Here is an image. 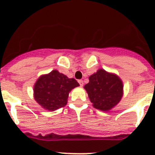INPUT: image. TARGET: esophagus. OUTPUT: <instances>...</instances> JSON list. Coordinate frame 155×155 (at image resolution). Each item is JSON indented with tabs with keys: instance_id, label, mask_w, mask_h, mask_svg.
Masks as SVG:
<instances>
[{
	"instance_id": "obj_1",
	"label": "esophagus",
	"mask_w": 155,
	"mask_h": 155,
	"mask_svg": "<svg viewBox=\"0 0 155 155\" xmlns=\"http://www.w3.org/2000/svg\"><path fill=\"white\" fill-rule=\"evenodd\" d=\"M78 83L80 84L81 86L84 85V81H83V80H78Z\"/></svg>"
}]
</instances>
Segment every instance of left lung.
<instances>
[{
    "label": "left lung",
    "instance_id": "left-lung-1",
    "mask_svg": "<svg viewBox=\"0 0 155 155\" xmlns=\"http://www.w3.org/2000/svg\"><path fill=\"white\" fill-rule=\"evenodd\" d=\"M88 98L95 109L109 111L121 100L124 84L115 74L99 69L89 77V82L84 85Z\"/></svg>",
    "mask_w": 155,
    "mask_h": 155
}]
</instances>
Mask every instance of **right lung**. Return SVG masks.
Masks as SVG:
<instances>
[{"label": "right lung", "instance_id": "1", "mask_svg": "<svg viewBox=\"0 0 155 155\" xmlns=\"http://www.w3.org/2000/svg\"><path fill=\"white\" fill-rule=\"evenodd\" d=\"M79 86L74 78L53 70L39 77L34 85V98L43 109L54 111L64 107L68 103L69 92Z\"/></svg>", "mask_w": 155, "mask_h": 155}]
</instances>
